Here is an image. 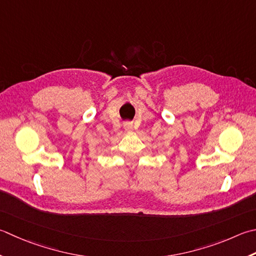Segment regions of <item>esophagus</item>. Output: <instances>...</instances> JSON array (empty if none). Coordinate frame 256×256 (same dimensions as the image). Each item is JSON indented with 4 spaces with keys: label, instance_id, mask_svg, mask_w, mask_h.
<instances>
[{
    "label": "esophagus",
    "instance_id": "1",
    "mask_svg": "<svg viewBox=\"0 0 256 256\" xmlns=\"http://www.w3.org/2000/svg\"><path fill=\"white\" fill-rule=\"evenodd\" d=\"M124 128H125V131L131 132L132 130H133V124L131 122H126V123L124 124Z\"/></svg>",
    "mask_w": 256,
    "mask_h": 256
}]
</instances>
